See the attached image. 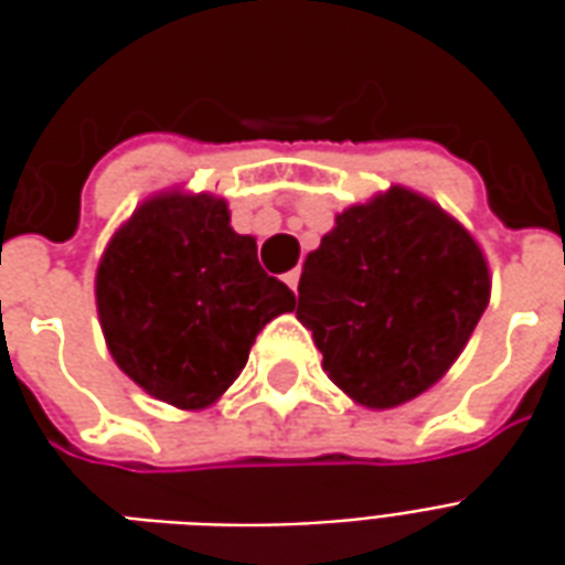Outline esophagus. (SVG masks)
<instances>
[{"instance_id": "1", "label": "esophagus", "mask_w": 565, "mask_h": 565, "mask_svg": "<svg viewBox=\"0 0 565 565\" xmlns=\"http://www.w3.org/2000/svg\"><path fill=\"white\" fill-rule=\"evenodd\" d=\"M284 284H287V287L296 294V287H299V269L287 271V275H284Z\"/></svg>"}]
</instances>
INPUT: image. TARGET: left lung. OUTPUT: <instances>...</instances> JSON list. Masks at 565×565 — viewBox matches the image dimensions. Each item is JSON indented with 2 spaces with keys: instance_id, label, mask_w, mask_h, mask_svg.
I'll return each instance as SVG.
<instances>
[{
  "instance_id": "left-lung-1",
  "label": "left lung",
  "mask_w": 565,
  "mask_h": 565,
  "mask_svg": "<svg viewBox=\"0 0 565 565\" xmlns=\"http://www.w3.org/2000/svg\"><path fill=\"white\" fill-rule=\"evenodd\" d=\"M490 302L481 247L420 193L391 186L351 205L311 250L296 318L354 403L396 408L460 356Z\"/></svg>"
}]
</instances>
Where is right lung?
<instances>
[{"label": "right lung", "instance_id": "obj_1", "mask_svg": "<svg viewBox=\"0 0 565 565\" xmlns=\"http://www.w3.org/2000/svg\"><path fill=\"white\" fill-rule=\"evenodd\" d=\"M96 308L115 363L153 399L196 412L238 379L257 332L296 296L209 193H160L105 247Z\"/></svg>", "mask_w": 565, "mask_h": 565}]
</instances>
